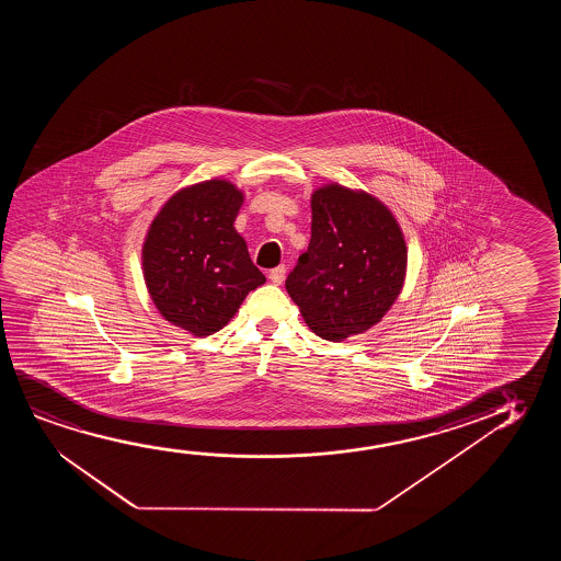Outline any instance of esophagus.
Segmentation results:
<instances>
[{
    "label": "esophagus",
    "instance_id": "esophagus-1",
    "mask_svg": "<svg viewBox=\"0 0 561 561\" xmlns=\"http://www.w3.org/2000/svg\"><path fill=\"white\" fill-rule=\"evenodd\" d=\"M285 272H287V270H285L284 264H282V266H277V268L270 270V282L276 285L282 284V282L285 279Z\"/></svg>",
    "mask_w": 561,
    "mask_h": 561
}]
</instances>
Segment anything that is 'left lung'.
<instances>
[{"mask_svg": "<svg viewBox=\"0 0 561 561\" xmlns=\"http://www.w3.org/2000/svg\"><path fill=\"white\" fill-rule=\"evenodd\" d=\"M312 236L285 289L318 337L343 341L381 322L407 276V243L391 210L366 192L312 193Z\"/></svg>", "mask_w": 561, "mask_h": 561, "instance_id": "8db88e82", "label": "left lung"}]
</instances>
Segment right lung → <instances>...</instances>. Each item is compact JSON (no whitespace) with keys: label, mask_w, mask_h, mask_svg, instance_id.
<instances>
[{"label":"right lung","mask_w":561,"mask_h":561,"mask_svg":"<svg viewBox=\"0 0 561 561\" xmlns=\"http://www.w3.org/2000/svg\"><path fill=\"white\" fill-rule=\"evenodd\" d=\"M241 205L236 185L207 180L174 193L147 231V291L164 320L197 337L222 330L266 282L233 228Z\"/></svg>","instance_id":"right-lung-1"}]
</instances>
